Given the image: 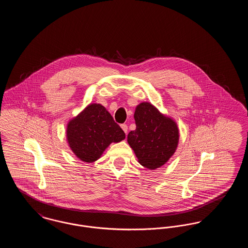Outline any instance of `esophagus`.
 I'll return each instance as SVG.
<instances>
[{
	"label": "esophagus",
	"mask_w": 248,
	"mask_h": 248,
	"mask_svg": "<svg viewBox=\"0 0 248 248\" xmlns=\"http://www.w3.org/2000/svg\"><path fill=\"white\" fill-rule=\"evenodd\" d=\"M121 127H122V129L124 130V132L125 133V134H127V131H128V126H127V124H121Z\"/></svg>",
	"instance_id": "esophagus-1"
}]
</instances>
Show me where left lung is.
Returning a JSON list of instances; mask_svg holds the SVG:
<instances>
[{
    "label": "left lung",
    "instance_id": "8db88e82",
    "mask_svg": "<svg viewBox=\"0 0 248 248\" xmlns=\"http://www.w3.org/2000/svg\"><path fill=\"white\" fill-rule=\"evenodd\" d=\"M134 118L137 127L127 136L130 147L144 167L151 170L161 167L177 150V124L149 102L137 106Z\"/></svg>",
    "mask_w": 248,
    "mask_h": 248
}]
</instances>
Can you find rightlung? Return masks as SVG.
I'll use <instances>...</instances> for the list:
<instances>
[{
	"instance_id": "right-lung-1",
	"label": "right lung",
	"mask_w": 248,
	"mask_h": 248,
	"mask_svg": "<svg viewBox=\"0 0 248 248\" xmlns=\"http://www.w3.org/2000/svg\"><path fill=\"white\" fill-rule=\"evenodd\" d=\"M124 139V132L109 112L96 103L86 107L67 126V140L71 151L86 163L99 159L110 143Z\"/></svg>"
}]
</instances>
